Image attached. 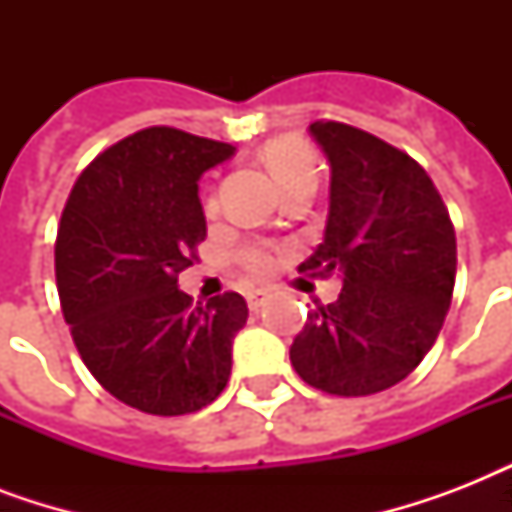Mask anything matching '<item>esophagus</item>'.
Wrapping results in <instances>:
<instances>
[{
	"instance_id": "esophagus-1",
	"label": "esophagus",
	"mask_w": 512,
	"mask_h": 512,
	"mask_svg": "<svg viewBox=\"0 0 512 512\" xmlns=\"http://www.w3.org/2000/svg\"><path fill=\"white\" fill-rule=\"evenodd\" d=\"M247 303H249V311H260V308L268 303V292H249Z\"/></svg>"
}]
</instances>
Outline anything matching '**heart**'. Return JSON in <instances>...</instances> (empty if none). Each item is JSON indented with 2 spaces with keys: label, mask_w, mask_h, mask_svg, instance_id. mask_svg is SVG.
<instances>
[{
  "label": "heart",
  "mask_w": 512,
  "mask_h": 512,
  "mask_svg": "<svg viewBox=\"0 0 512 512\" xmlns=\"http://www.w3.org/2000/svg\"><path fill=\"white\" fill-rule=\"evenodd\" d=\"M263 159L284 191L300 183H316V177H319V156L300 138L271 140L263 148ZM204 209L209 215L217 209V199L212 193L204 199ZM236 263L252 279H265L273 271L276 260H273V252L265 244H247V247H241L236 252Z\"/></svg>",
  "instance_id": "1"
}]
</instances>
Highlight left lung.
Listing matches in <instances>:
<instances>
[{
  "instance_id": "1",
  "label": "left lung",
  "mask_w": 512,
  "mask_h": 512,
  "mask_svg": "<svg viewBox=\"0 0 512 512\" xmlns=\"http://www.w3.org/2000/svg\"><path fill=\"white\" fill-rule=\"evenodd\" d=\"M332 167L324 241L300 271L342 276L340 297L308 313L289 358L311 388L372 396L425 358L444 327L457 239L441 193L401 148L342 122H313Z\"/></svg>"
}]
</instances>
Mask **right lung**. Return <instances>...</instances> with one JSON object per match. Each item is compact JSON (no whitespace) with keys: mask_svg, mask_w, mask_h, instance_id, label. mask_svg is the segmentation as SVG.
<instances>
[{"mask_svg":"<svg viewBox=\"0 0 512 512\" xmlns=\"http://www.w3.org/2000/svg\"><path fill=\"white\" fill-rule=\"evenodd\" d=\"M236 148L175 127L108 146L68 193L55 239L60 308L84 366L122 404L159 417L212 404L247 324L239 292L193 305L177 276L207 239L199 175Z\"/></svg>","mask_w":512,"mask_h":512,"instance_id":"right-lung-1","label":"right lung"}]
</instances>
